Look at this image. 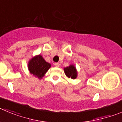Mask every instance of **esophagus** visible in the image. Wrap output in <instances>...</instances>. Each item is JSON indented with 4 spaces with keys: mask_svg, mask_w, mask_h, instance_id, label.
I'll list each match as a JSON object with an SVG mask.
<instances>
[{
    "mask_svg": "<svg viewBox=\"0 0 122 122\" xmlns=\"http://www.w3.org/2000/svg\"><path fill=\"white\" fill-rule=\"evenodd\" d=\"M54 66H55V67H58L59 64L58 63V62H55V63H54Z\"/></svg>",
    "mask_w": 122,
    "mask_h": 122,
    "instance_id": "1",
    "label": "esophagus"
}]
</instances>
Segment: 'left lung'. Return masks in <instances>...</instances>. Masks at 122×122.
<instances>
[{"label": "left lung", "mask_w": 122, "mask_h": 122, "mask_svg": "<svg viewBox=\"0 0 122 122\" xmlns=\"http://www.w3.org/2000/svg\"><path fill=\"white\" fill-rule=\"evenodd\" d=\"M64 73L68 78L75 79L78 77V71L73 64H70L68 67L64 68Z\"/></svg>", "instance_id": "1"}]
</instances>
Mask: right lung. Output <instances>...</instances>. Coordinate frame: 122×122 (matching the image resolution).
<instances>
[{
    "mask_svg": "<svg viewBox=\"0 0 122 122\" xmlns=\"http://www.w3.org/2000/svg\"><path fill=\"white\" fill-rule=\"evenodd\" d=\"M51 67V64L46 62L40 54L33 56L28 63V70L30 73L39 79L44 77Z\"/></svg>",
    "mask_w": 122,
    "mask_h": 122,
    "instance_id": "1",
    "label": "right lung"
}]
</instances>
